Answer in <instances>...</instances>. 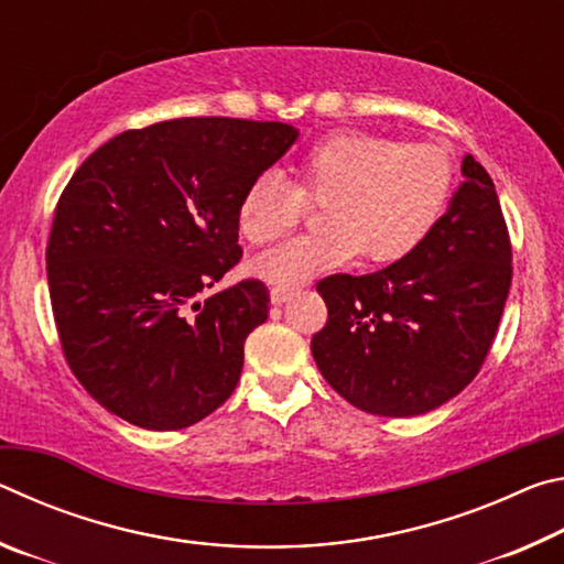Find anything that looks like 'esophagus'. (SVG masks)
I'll return each instance as SVG.
<instances>
[{
  "label": "esophagus",
  "instance_id": "34e87169",
  "mask_svg": "<svg viewBox=\"0 0 564 564\" xmlns=\"http://www.w3.org/2000/svg\"><path fill=\"white\" fill-rule=\"evenodd\" d=\"M293 293H295V289H283V285H273V289H271V301L275 305H281L285 301H291Z\"/></svg>",
  "mask_w": 564,
  "mask_h": 564
}]
</instances>
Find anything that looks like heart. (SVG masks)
Returning a JSON list of instances; mask_svg holds the SVG:
<instances>
[{"label":"heart","instance_id":"1","mask_svg":"<svg viewBox=\"0 0 564 564\" xmlns=\"http://www.w3.org/2000/svg\"><path fill=\"white\" fill-rule=\"evenodd\" d=\"M453 188V161L431 141L403 144L370 131H336L295 164V186L263 171L238 202V228L269 246L301 224L305 204H323L321 234L293 238L256 261L263 281L299 289L313 275L360 256L386 265L408 259L441 218Z\"/></svg>","mask_w":564,"mask_h":564}]
</instances>
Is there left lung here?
I'll return each mask as SVG.
<instances>
[{
    "instance_id": "left-lung-1",
    "label": "left lung",
    "mask_w": 564,
    "mask_h": 564,
    "mask_svg": "<svg viewBox=\"0 0 564 564\" xmlns=\"http://www.w3.org/2000/svg\"><path fill=\"white\" fill-rule=\"evenodd\" d=\"M465 181L408 259L318 281L328 321L311 340L316 366L350 405L383 417L423 415L480 373L512 281V243L488 171L467 154Z\"/></svg>"
}]
</instances>
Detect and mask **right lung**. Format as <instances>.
Returning <instances> with one entry per match:
<instances>
[{
    "instance_id": "1",
    "label": "right lung",
    "mask_w": 564,
    "mask_h": 564,
    "mask_svg": "<svg viewBox=\"0 0 564 564\" xmlns=\"http://www.w3.org/2000/svg\"><path fill=\"white\" fill-rule=\"evenodd\" d=\"M295 137L281 121L171 119L119 133L74 171L46 279L64 358L109 413L181 431L234 393L269 289L246 279L200 295L241 261V194Z\"/></svg>"
}]
</instances>
